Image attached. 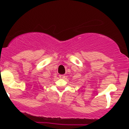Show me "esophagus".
<instances>
[{"label":"esophagus","mask_w":129,"mask_h":129,"mask_svg":"<svg viewBox=\"0 0 129 129\" xmlns=\"http://www.w3.org/2000/svg\"><path fill=\"white\" fill-rule=\"evenodd\" d=\"M59 76L60 79H63V78H64V77H65V76L63 75H60Z\"/></svg>","instance_id":"1"}]
</instances>
